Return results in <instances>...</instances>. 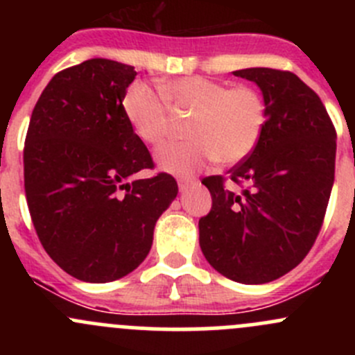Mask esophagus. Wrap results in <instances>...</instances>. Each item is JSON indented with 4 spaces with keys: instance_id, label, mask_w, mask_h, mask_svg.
Masks as SVG:
<instances>
[{
    "instance_id": "esophagus-1",
    "label": "esophagus",
    "mask_w": 355,
    "mask_h": 355,
    "mask_svg": "<svg viewBox=\"0 0 355 355\" xmlns=\"http://www.w3.org/2000/svg\"><path fill=\"white\" fill-rule=\"evenodd\" d=\"M194 184H196L194 180H189V178H180V180H178V189H180V191H187V189Z\"/></svg>"
}]
</instances>
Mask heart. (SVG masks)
Instances as JSON below:
<instances>
[{"label":"heart","instance_id":"obj_1","mask_svg":"<svg viewBox=\"0 0 355 355\" xmlns=\"http://www.w3.org/2000/svg\"><path fill=\"white\" fill-rule=\"evenodd\" d=\"M161 96L171 110L191 114L182 142H170L156 153L157 166L175 175H192L209 161L235 164L256 149L264 125L266 103L249 85L228 87L225 82L191 75L161 82ZM121 110L134 134L157 146L170 132L166 106L149 85L135 82L121 99Z\"/></svg>","mask_w":355,"mask_h":355}]
</instances>
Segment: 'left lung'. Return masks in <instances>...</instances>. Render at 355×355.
I'll use <instances>...</instances> for the list:
<instances>
[{
  "instance_id": "left-lung-1",
  "label": "left lung",
  "mask_w": 355,
  "mask_h": 355,
  "mask_svg": "<svg viewBox=\"0 0 355 355\" xmlns=\"http://www.w3.org/2000/svg\"><path fill=\"white\" fill-rule=\"evenodd\" d=\"M261 89L266 125L256 149L228 175L207 177L213 206L199 220L207 263L230 280L259 285L284 277L320 234L335 180L336 134L316 92L295 73L273 68L235 70Z\"/></svg>"
}]
</instances>
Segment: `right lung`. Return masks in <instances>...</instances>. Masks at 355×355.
Returning <instances> with one entry per match:
<instances>
[{"label":"right lung","mask_w":355,"mask_h":355,"mask_svg":"<svg viewBox=\"0 0 355 355\" xmlns=\"http://www.w3.org/2000/svg\"><path fill=\"white\" fill-rule=\"evenodd\" d=\"M137 71L106 58L67 68L32 111L24 149L28 211L53 261L77 280L106 284L134 271L157 218L177 198L173 177L153 168L121 99Z\"/></svg>","instance_id":"add662e5"}]
</instances>
